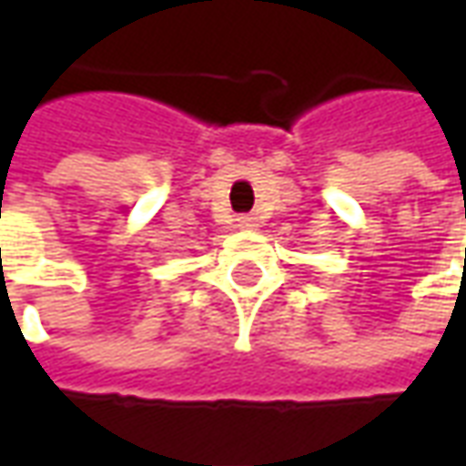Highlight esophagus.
Masks as SVG:
<instances>
[{
    "label": "esophagus",
    "instance_id": "esophagus-1",
    "mask_svg": "<svg viewBox=\"0 0 466 466\" xmlns=\"http://www.w3.org/2000/svg\"><path fill=\"white\" fill-rule=\"evenodd\" d=\"M237 227L249 232V229H254V227H257V219H254L252 214H242V217H237Z\"/></svg>",
    "mask_w": 466,
    "mask_h": 466
}]
</instances>
